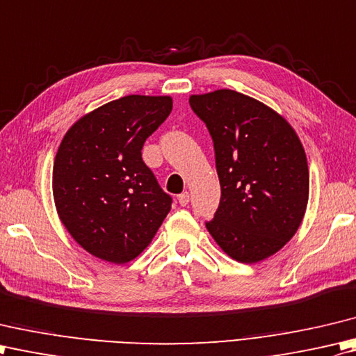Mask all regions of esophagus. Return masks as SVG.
<instances>
[{"mask_svg": "<svg viewBox=\"0 0 356 356\" xmlns=\"http://www.w3.org/2000/svg\"><path fill=\"white\" fill-rule=\"evenodd\" d=\"M188 200H191V195H188V192H183L181 195H178V202L181 206H187Z\"/></svg>", "mask_w": 356, "mask_h": 356, "instance_id": "esophagus-1", "label": "esophagus"}]
</instances>
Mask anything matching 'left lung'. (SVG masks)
I'll use <instances>...</instances> for the list:
<instances>
[{"label":"left lung","mask_w":356,"mask_h":356,"mask_svg":"<svg viewBox=\"0 0 356 356\" xmlns=\"http://www.w3.org/2000/svg\"><path fill=\"white\" fill-rule=\"evenodd\" d=\"M213 140L221 200L206 222L216 244L239 263L272 257L306 213V152L289 122L261 101L220 89L188 98Z\"/></svg>","instance_id":"left-lung-1"}]
</instances>
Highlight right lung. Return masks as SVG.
Here are the masks:
<instances>
[{
  "label": "right lung",
  "instance_id": "add662e5",
  "mask_svg": "<svg viewBox=\"0 0 356 356\" xmlns=\"http://www.w3.org/2000/svg\"><path fill=\"white\" fill-rule=\"evenodd\" d=\"M170 112V97L127 95L84 115L64 135L52 177L56 212L93 257L129 263L168 216L172 198L141 149Z\"/></svg>",
  "mask_w": 356,
  "mask_h": 356
}]
</instances>
